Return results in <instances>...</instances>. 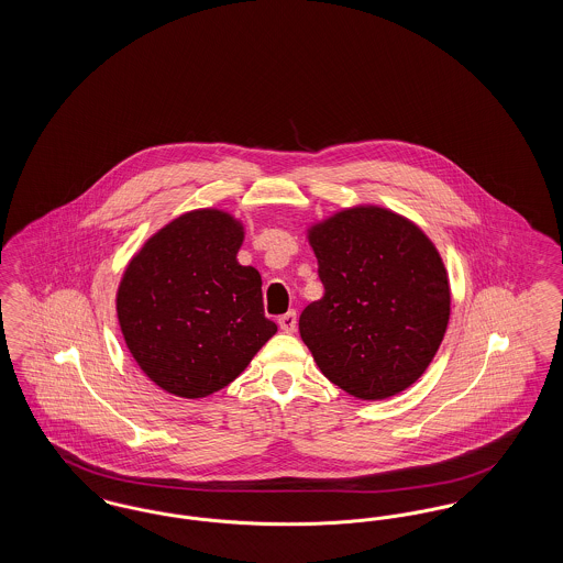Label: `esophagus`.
Here are the masks:
<instances>
[{"mask_svg": "<svg viewBox=\"0 0 563 563\" xmlns=\"http://www.w3.org/2000/svg\"><path fill=\"white\" fill-rule=\"evenodd\" d=\"M278 324H280V329H283L285 333H294L295 329H297V314H295L294 310L287 312V314H283V317L278 319Z\"/></svg>", "mask_w": 563, "mask_h": 563, "instance_id": "esophagus-1", "label": "esophagus"}]
</instances>
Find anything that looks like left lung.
<instances>
[{"mask_svg":"<svg viewBox=\"0 0 563 563\" xmlns=\"http://www.w3.org/2000/svg\"><path fill=\"white\" fill-rule=\"evenodd\" d=\"M324 295L303 308L299 335L327 379L377 401L411 386L450 321L443 262L420 228L358 207L310 230Z\"/></svg>","mask_w":563,"mask_h":563,"instance_id":"1","label":"left lung"}]
</instances>
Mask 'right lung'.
I'll return each mask as SVG.
<instances>
[{
    "instance_id": "1",
    "label": "right lung",
    "mask_w": 563,
    "mask_h": 563,
    "mask_svg": "<svg viewBox=\"0 0 563 563\" xmlns=\"http://www.w3.org/2000/svg\"><path fill=\"white\" fill-rule=\"evenodd\" d=\"M242 225L202 209L162 228L118 289V319L139 367L162 390L200 399L236 379L276 324L262 276L241 266Z\"/></svg>"
}]
</instances>
